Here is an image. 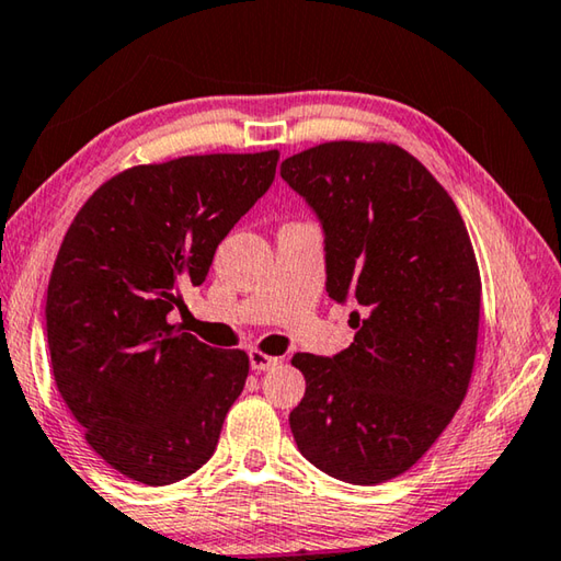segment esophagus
<instances>
[{
  "instance_id": "esophagus-1",
  "label": "esophagus",
  "mask_w": 561,
  "mask_h": 561,
  "mask_svg": "<svg viewBox=\"0 0 561 561\" xmlns=\"http://www.w3.org/2000/svg\"><path fill=\"white\" fill-rule=\"evenodd\" d=\"M250 364H252L254 371H270L272 366L279 364V358L264 354V351H252V354H250Z\"/></svg>"
}]
</instances>
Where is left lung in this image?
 I'll list each match as a JSON object with an SVG mask.
<instances>
[{
	"label": "left lung",
	"instance_id": "8db88e82",
	"mask_svg": "<svg viewBox=\"0 0 561 561\" xmlns=\"http://www.w3.org/2000/svg\"><path fill=\"white\" fill-rule=\"evenodd\" d=\"M279 173L324 227L329 297L360 307L341 354H294L307 381L294 440L331 478L378 485L423 458L468 393L482 297L468 227L396 144L331 140Z\"/></svg>",
	"mask_w": 561,
	"mask_h": 561
}]
</instances>
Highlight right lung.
Here are the masks:
<instances>
[{
	"label": "right lung",
	"mask_w": 561,
	"mask_h": 561,
	"mask_svg": "<svg viewBox=\"0 0 561 561\" xmlns=\"http://www.w3.org/2000/svg\"><path fill=\"white\" fill-rule=\"evenodd\" d=\"M279 150L133 165L76 213L46 289L54 381L113 470L170 485L213 458L250 356L168 324L234 222L267 193Z\"/></svg>",
	"instance_id": "obj_1"
}]
</instances>
